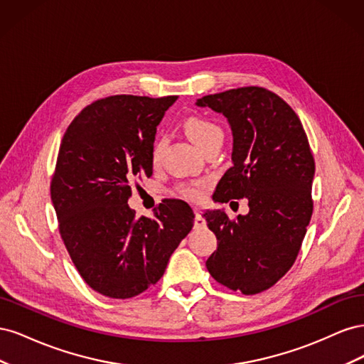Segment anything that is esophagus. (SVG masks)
<instances>
[{"mask_svg": "<svg viewBox=\"0 0 364 364\" xmlns=\"http://www.w3.org/2000/svg\"><path fill=\"white\" fill-rule=\"evenodd\" d=\"M206 226V220H205V217L199 213V211H196V217H194V228L196 229H202V228H205Z\"/></svg>", "mask_w": 364, "mask_h": 364, "instance_id": "obj_1", "label": "esophagus"}]
</instances>
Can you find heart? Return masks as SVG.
I'll list each match as a JSON object with an SVG mask.
<instances>
[{
	"label": "heart",
	"mask_w": 364,
	"mask_h": 364,
	"mask_svg": "<svg viewBox=\"0 0 364 364\" xmlns=\"http://www.w3.org/2000/svg\"><path fill=\"white\" fill-rule=\"evenodd\" d=\"M185 130L194 144L203 150L206 146L213 144L214 141L223 139V130L217 123H214L213 119L205 118V117H190L185 121ZM164 150V141L158 139L155 144H153L151 149V161L158 164L161 161V155ZM181 194L185 197V199L190 200H200L203 191L200 186H182Z\"/></svg>",
	"instance_id": "1"
}]
</instances>
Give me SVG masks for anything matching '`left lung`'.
Masks as SVG:
<instances>
[{"instance_id": "8db88e82", "label": "left lung", "mask_w": 364, "mask_h": 364, "mask_svg": "<svg viewBox=\"0 0 364 364\" xmlns=\"http://www.w3.org/2000/svg\"><path fill=\"white\" fill-rule=\"evenodd\" d=\"M196 105L223 114L232 130V167L214 199L249 202V213L235 220L222 209L203 214L218 240L206 269L230 290L261 293L291 269L310 225L314 158L306 134L293 109L259 86L205 95Z\"/></svg>"}]
</instances>
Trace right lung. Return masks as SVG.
Here are the masks:
<instances>
[{
    "instance_id": "obj_1",
    "label": "right lung",
    "mask_w": 364,
    "mask_h": 364,
    "mask_svg": "<svg viewBox=\"0 0 364 364\" xmlns=\"http://www.w3.org/2000/svg\"><path fill=\"white\" fill-rule=\"evenodd\" d=\"M176 98H102L62 138L51 179L59 232L83 281L103 296L129 299L156 284L193 228L183 200H164L155 218H136L127 205L130 185L153 173L156 126Z\"/></svg>"
}]
</instances>
